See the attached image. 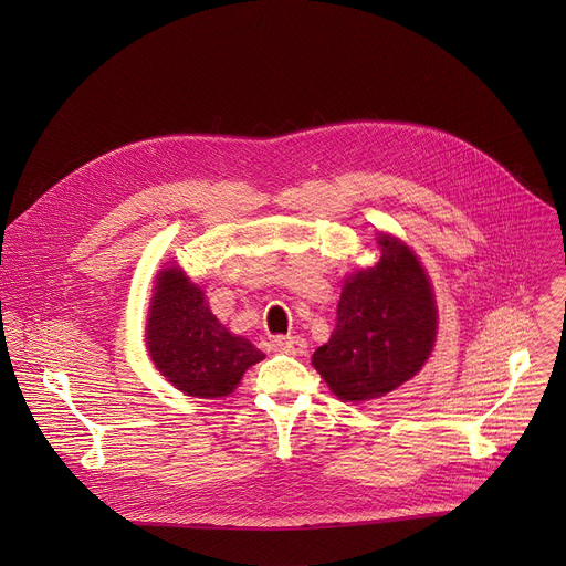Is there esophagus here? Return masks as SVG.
I'll return each mask as SVG.
<instances>
[{
	"mask_svg": "<svg viewBox=\"0 0 566 566\" xmlns=\"http://www.w3.org/2000/svg\"><path fill=\"white\" fill-rule=\"evenodd\" d=\"M273 349L284 352V354H293V356H302L306 352V340L300 336H275L273 338Z\"/></svg>",
	"mask_w": 566,
	"mask_h": 566,
	"instance_id": "1",
	"label": "esophagus"
}]
</instances>
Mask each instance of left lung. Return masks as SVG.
<instances>
[{
  "label": "left lung",
  "instance_id": "8db88e82",
  "mask_svg": "<svg viewBox=\"0 0 566 566\" xmlns=\"http://www.w3.org/2000/svg\"><path fill=\"white\" fill-rule=\"evenodd\" d=\"M380 260L352 275L336 329L313 354V367L343 400H369L410 380L428 360L437 334L430 280L398 239L380 237Z\"/></svg>",
  "mask_w": 566,
  "mask_h": 566
}]
</instances>
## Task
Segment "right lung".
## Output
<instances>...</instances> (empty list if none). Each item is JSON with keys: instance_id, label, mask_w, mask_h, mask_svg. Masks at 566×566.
Segmentation results:
<instances>
[{"instance_id": "right-lung-1", "label": "right lung", "mask_w": 566, "mask_h": 566, "mask_svg": "<svg viewBox=\"0 0 566 566\" xmlns=\"http://www.w3.org/2000/svg\"><path fill=\"white\" fill-rule=\"evenodd\" d=\"M147 349L177 389L197 398L228 396L264 354L232 336L206 304L203 291L184 271L164 269L147 319Z\"/></svg>"}]
</instances>
